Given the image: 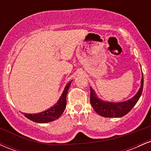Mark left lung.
Segmentation results:
<instances>
[{"label": "left lung", "instance_id": "obj_1", "mask_svg": "<svg viewBox=\"0 0 151 151\" xmlns=\"http://www.w3.org/2000/svg\"><path fill=\"white\" fill-rule=\"evenodd\" d=\"M143 88V75H142L141 85L138 93L129 101L121 103L106 102L99 99L94 91L90 87V102L93 109L99 115L104 117H121L127 114L132 109L141 96Z\"/></svg>", "mask_w": 151, "mask_h": 151}]
</instances>
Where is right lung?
Listing matches in <instances>:
<instances>
[{"instance_id":"obj_1","label":"right lung","mask_w":151,"mask_h":151,"mask_svg":"<svg viewBox=\"0 0 151 151\" xmlns=\"http://www.w3.org/2000/svg\"><path fill=\"white\" fill-rule=\"evenodd\" d=\"M70 84L71 81L66 86L61 97L59 99L58 103L54 106L51 107V108L47 109V110L39 114H23L24 115H25V116L31 121H35V122L42 123V124H43V123L51 122V121L58 119V118L62 115V113L64 112V111H65L66 104H67V100H66V98H67V91H68Z\"/></svg>"}]
</instances>
